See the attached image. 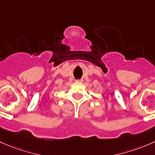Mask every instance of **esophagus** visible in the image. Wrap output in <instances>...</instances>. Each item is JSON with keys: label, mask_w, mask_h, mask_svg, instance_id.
<instances>
[{"label": "esophagus", "mask_w": 155, "mask_h": 155, "mask_svg": "<svg viewBox=\"0 0 155 155\" xmlns=\"http://www.w3.org/2000/svg\"><path fill=\"white\" fill-rule=\"evenodd\" d=\"M76 82H77V83H82V82H83V79L76 80Z\"/></svg>", "instance_id": "esophagus-1"}]
</instances>
